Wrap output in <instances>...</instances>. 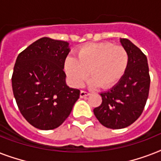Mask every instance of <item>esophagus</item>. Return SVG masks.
I'll use <instances>...</instances> for the list:
<instances>
[{
    "label": "esophagus",
    "instance_id": "obj_1",
    "mask_svg": "<svg viewBox=\"0 0 161 161\" xmlns=\"http://www.w3.org/2000/svg\"><path fill=\"white\" fill-rule=\"evenodd\" d=\"M90 94L89 92H87V91H84V90H81L80 92V97L81 98H85L87 96H88Z\"/></svg>",
    "mask_w": 161,
    "mask_h": 161
}]
</instances>
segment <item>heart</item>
<instances>
[{
  "mask_svg": "<svg viewBox=\"0 0 161 161\" xmlns=\"http://www.w3.org/2000/svg\"><path fill=\"white\" fill-rule=\"evenodd\" d=\"M77 59L68 57L64 70L73 86H80L88 78L90 85L108 88L117 83L129 65V53L122 46L111 42L87 44L76 52Z\"/></svg>",
  "mask_w": 161,
  "mask_h": 161,
  "instance_id": "obj_1",
  "label": "heart"
}]
</instances>
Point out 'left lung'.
<instances>
[{"label":"left lung","mask_w":161,"mask_h":161,"mask_svg":"<svg viewBox=\"0 0 161 161\" xmlns=\"http://www.w3.org/2000/svg\"><path fill=\"white\" fill-rule=\"evenodd\" d=\"M129 53V65L119 83L101 93L102 103L93 109L101 125L113 130L128 127L139 119L149 96L150 77L147 58L129 39L120 38Z\"/></svg>","instance_id":"left-lung-1"}]
</instances>
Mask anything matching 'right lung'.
I'll use <instances>...</instances> for the list:
<instances>
[{
  "label": "right lung",
  "instance_id": "1",
  "mask_svg": "<svg viewBox=\"0 0 161 161\" xmlns=\"http://www.w3.org/2000/svg\"><path fill=\"white\" fill-rule=\"evenodd\" d=\"M67 42L42 37L19 54L11 77L20 112L36 129L53 130L69 116L80 90L66 84Z\"/></svg>",
  "mask_w": 161,
  "mask_h": 161
}]
</instances>
